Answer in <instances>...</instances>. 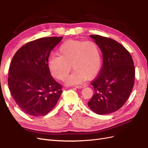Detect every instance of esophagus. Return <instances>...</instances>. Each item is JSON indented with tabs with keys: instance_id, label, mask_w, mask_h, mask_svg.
<instances>
[{
	"instance_id": "obj_1",
	"label": "esophagus",
	"mask_w": 148,
	"mask_h": 148,
	"mask_svg": "<svg viewBox=\"0 0 148 148\" xmlns=\"http://www.w3.org/2000/svg\"><path fill=\"white\" fill-rule=\"evenodd\" d=\"M75 87L76 88H78V89H82V88H84L85 86H75Z\"/></svg>"
}]
</instances>
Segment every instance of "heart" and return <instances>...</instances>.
Returning <instances> with one entry per match:
<instances>
[{"instance_id": "b5f03b06", "label": "heart", "mask_w": 148, "mask_h": 148, "mask_svg": "<svg viewBox=\"0 0 148 148\" xmlns=\"http://www.w3.org/2000/svg\"><path fill=\"white\" fill-rule=\"evenodd\" d=\"M59 56L50 57L49 69L57 79L64 81L71 70L73 72L66 79L67 85L83 83L86 78H92L101 67V53L94 42L71 40L64 43L59 49Z\"/></svg>"}]
</instances>
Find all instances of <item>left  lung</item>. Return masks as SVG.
<instances>
[{
    "label": "left lung",
    "instance_id": "8db88e82",
    "mask_svg": "<svg viewBox=\"0 0 148 148\" xmlns=\"http://www.w3.org/2000/svg\"><path fill=\"white\" fill-rule=\"evenodd\" d=\"M90 37L102 53L103 65L99 76L91 83L95 93L88 104L96 114H110L124 105L133 89L134 61L128 51L118 42L98 35Z\"/></svg>",
    "mask_w": 148,
    "mask_h": 148
}]
</instances>
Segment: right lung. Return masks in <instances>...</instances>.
I'll use <instances>...</instances> for the list:
<instances>
[{
    "label": "right lung",
    "instance_id": "obj_1",
    "mask_svg": "<svg viewBox=\"0 0 148 148\" xmlns=\"http://www.w3.org/2000/svg\"><path fill=\"white\" fill-rule=\"evenodd\" d=\"M63 37L41 38L18 49L10 64L8 84L19 107L32 116L48 114L56 105L62 86L51 75L50 52Z\"/></svg>",
    "mask_w": 148,
    "mask_h": 148
}]
</instances>
